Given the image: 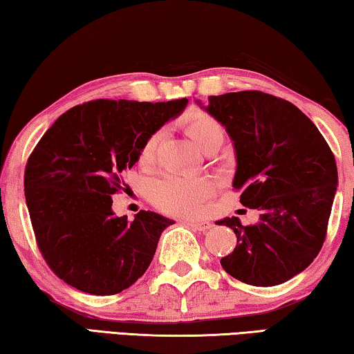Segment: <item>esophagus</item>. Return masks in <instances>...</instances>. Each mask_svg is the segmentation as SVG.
<instances>
[{
  "mask_svg": "<svg viewBox=\"0 0 354 354\" xmlns=\"http://www.w3.org/2000/svg\"><path fill=\"white\" fill-rule=\"evenodd\" d=\"M187 225L194 227V230L203 231V232L207 231V230H211V227H212V225L209 223V221H203V220H189Z\"/></svg>",
  "mask_w": 354,
  "mask_h": 354,
  "instance_id": "1",
  "label": "esophagus"
}]
</instances>
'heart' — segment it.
I'll return each instance as SVG.
<instances>
[{
	"mask_svg": "<svg viewBox=\"0 0 354 354\" xmlns=\"http://www.w3.org/2000/svg\"><path fill=\"white\" fill-rule=\"evenodd\" d=\"M187 133L190 139L198 148L215 134H223V129L217 120L198 113L190 120ZM160 140V131H156L148 137L140 149V162L147 164L153 160L156 148ZM212 192V184L207 178L178 175L167 173L159 178L153 185V201L160 211L171 215H190L200 211L205 201Z\"/></svg>",
	"mask_w": 354,
	"mask_h": 354,
	"instance_id": "b5f03b06",
	"label": "heart"
}]
</instances>
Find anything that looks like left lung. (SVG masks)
Returning <instances> with one entry per match:
<instances>
[{
  "label": "left lung",
  "instance_id": "obj_1",
  "mask_svg": "<svg viewBox=\"0 0 354 354\" xmlns=\"http://www.w3.org/2000/svg\"><path fill=\"white\" fill-rule=\"evenodd\" d=\"M225 127L236 151L232 187L259 221L225 225L237 245L220 261L231 277L251 286L286 283L310 266L325 242L337 190V167L315 124L297 106L273 95L245 91L209 97L203 106Z\"/></svg>",
  "mask_w": 354,
  "mask_h": 354
}]
</instances>
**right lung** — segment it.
I'll return each mask as SVG.
<instances>
[{"instance_id": "right-lung-1", "label": "right lung", "mask_w": 354, "mask_h": 354, "mask_svg": "<svg viewBox=\"0 0 354 354\" xmlns=\"http://www.w3.org/2000/svg\"><path fill=\"white\" fill-rule=\"evenodd\" d=\"M189 100H97L71 107L41 137L25 170L34 234L59 278L92 295H113L147 272L159 237L175 221L140 211L115 217L120 175L139 160L149 136Z\"/></svg>"}]
</instances>
